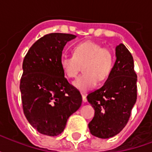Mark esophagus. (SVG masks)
I'll return each instance as SVG.
<instances>
[{
    "label": "esophagus",
    "mask_w": 152,
    "mask_h": 152,
    "mask_svg": "<svg viewBox=\"0 0 152 152\" xmlns=\"http://www.w3.org/2000/svg\"><path fill=\"white\" fill-rule=\"evenodd\" d=\"M82 100L84 102H87V99H86V96L85 94H82Z\"/></svg>",
    "instance_id": "34e87169"
}]
</instances>
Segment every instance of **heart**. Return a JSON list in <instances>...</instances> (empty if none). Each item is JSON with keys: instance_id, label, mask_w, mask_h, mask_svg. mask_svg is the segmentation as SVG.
<instances>
[{"instance_id": "heart-1", "label": "heart", "mask_w": 152, "mask_h": 152, "mask_svg": "<svg viewBox=\"0 0 152 152\" xmlns=\"http://www.w3.org/2000/svg\"><path fill=\"white\" fill-rule=\"evenodd\" d=\"M114 63L115 55L112 50L92 40L76 45L73 55L63 54L59 61L61 69L67 78L76 77L82 66L84 73L73 82L80 91L89 90L97 86L98 81L102 82L107 79Z\"/></svg>"}]
</instances>
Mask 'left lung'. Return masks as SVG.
<instances>
[{"label":"left lung","mask_w":152,"mask_h":152,"mask_svg":"<svg viewBox=\"0 0 152 152\" xmlns=\"http://www.w3.org/2000/svg\"><path fill=\"white\" fill-rule=\"evenodd\" d=\"M115 56L105 84L87 95L95 111L89 123V131L99 138L112 137L124 129L137 100V74L133 56L123 44L115 47Z\"/></svg>","instance_id":"left-lung-1"}]
</instances>
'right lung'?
<instances>
[{"mask_svg": "<svg viewBox=\"0 0 152 152\" xmlns=\"http://www.w3.org/2000/svg\"><path fill=\"white\" fill-rule=\"evenodd\" d=\"M75 37L66 33L45 35L31 45L23 62L19 88L23 113L45 135L61 134L70 115L81 106L80 93L67 81L59 64L63 47Z\"/></svg>", "mask_w": 152, "mask_h": 152, "instance_id": "obj_1", "label": "right lung"}]
</instances>
